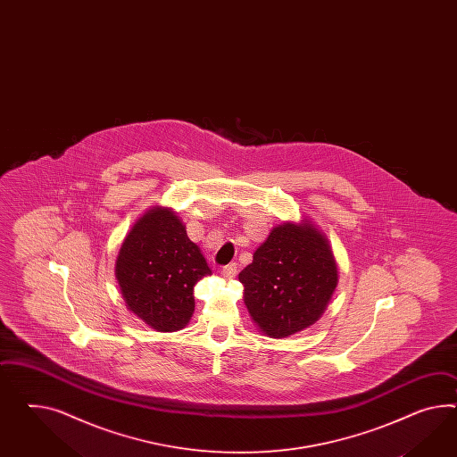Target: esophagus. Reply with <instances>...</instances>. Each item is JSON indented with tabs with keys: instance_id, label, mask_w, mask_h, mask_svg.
I'll use <instances>...</instances> for the list:
<instances>
[{
	"instance_id": "obj_1",
	"label": "esophagus",
	"mask_w": 457,
	"mask_h": 457,
	"mask_svg": "<svg viewBox=\"0 0 457 457\" xmlns=\"http://www.w3.org/2000/svg\"><path fill=\"white\" fill-rule=\"evenodd\" d=\"M221 274L226 278V279H233L236 274H237V264H236V262H231V264L224 266L221 270Z\"/></svg>"
}]
</instances>
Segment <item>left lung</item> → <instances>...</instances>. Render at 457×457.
I'll return each instance as SVG.
<instances>
[{"label":"left lung","mask_w":457,"mask_h":457,"mask_svg":"<svg viewBox=\"0 0 457 457\" xmlns=\"http://www.w3.org/2000/svg\"><path fill=\"white\" fill-rule=\"evenodd\" d=\"M245 303L261 331L287 337L321 318L337 284L333 251L308 221L278 226L239 272Z\"/></svg>","instance_id":"obj_1"}]
</instances>
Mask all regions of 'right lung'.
<instances>
[{
	"mask_svg": "<svg viewBox=\"0 0 457 457\" xmlns=\"http://www.w3.org/2000/svg\"><path fill=\"white\" fill-rule=\"evenodd\" d=\"M211 274L173 211L154 208L136 221L116 261L129 311L161 333L178 331L195 311V286Z\"/></svg>",
	"mask_w": 457,
	"mask_h": 457,
	"instance_id": "1",
	"label": "right lung"
}]
</instances>
